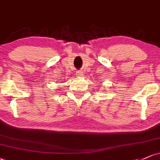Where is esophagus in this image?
I'll return each instance as SVG.
<instances>
[{
	"label": "esophagus",
	"mask_w": 160,
	"mask_h": 160,
	"mask_svg": "<svg viewBox=\"0 0 160 160\" xmlns=\"http://www.w3.org/2000/svg\"><path fill=\"white\" fill-rule=\"evenodd\" d=\"M76 75H78V76H82V75H83V72H82V71H77L76 72Z\"/></svg>",
	"instance_id": "obj_1"
}]
</instances>
